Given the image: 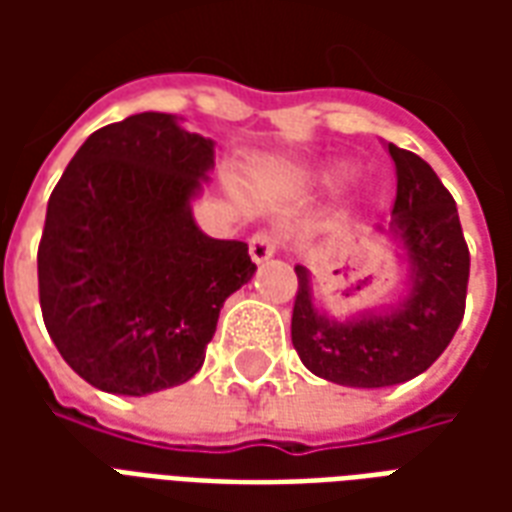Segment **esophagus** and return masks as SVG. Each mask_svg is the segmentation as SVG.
Returning a JSON list of instances; mask_svg holds the SVG:
<instances>
[{
    "label": "esophagus",
    "instance_id": "obj_1",
    "mask_svg": "<svg viewBox=\"0 0 512 512\" xmlns=\"http://www.w3.org/2000/svg\"><path fill=\"white\" fill-rule=\"evenodd\" d=\"M249 255L255 263H266L271 257L277 255V241L266 233H257L252 235V241H249Z\"/></svg>",
    "mask_w": 512,
    "mask_h": 512
}]
</instances>
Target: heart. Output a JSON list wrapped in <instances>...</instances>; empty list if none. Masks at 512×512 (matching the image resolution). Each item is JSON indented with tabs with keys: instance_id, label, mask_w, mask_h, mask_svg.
I'll return each instance as SVG.
<instances>
[{
	"instance_id": "1",
	"label": "heart",
	"mask_w": 512,
	"mask_h": 512,
	"mask_svg": "<svg viewBox=\"0 0 512 512\" xmlns=\"http://www.w3.org/2000/svg\"><path fill=\"white\" fill-rule=\"evenodd\" d=\"M359 178V169L351 161H334L329 167H323L318 172V186H321L326 194H340L345 191L354 180Z\"/></svg>"
}]
</instances>
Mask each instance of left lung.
Wrapping results in <instances>:
<instances>
[{"instance_id": "1", "label": "left lung", "mask_w": 512, "mask_h": 512, "mask_svg": "<svg viewBox=\"0 0 512 512\" xmlns=\"http://www.w3.org/2000/svg\"><path fill=\"white\" fill-rule=\"evenodd\" d=\"M395 161L397 197L389 227L376 233L395 244L406 266L395 304L334 318L323 310L310 268L296 266L299 290L290 337L304 367L354 389L406 384L425 373L458 332L469 282V249L452 194L428 161L384 142Z\"/></svg>"}]
</instances>
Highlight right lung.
<instances>
[{
  "mask_svg": "<svg viewBox=\"0 0 512 512\" xmlns=\"http://www.w3.org/2000/svg\"><path fill=\"white\" fill-rule=\"evenodd\" d=\"M216 142L142 112L87 136L54 186L38 249L40 310L73 373L142 397L200 373L224 301L255 277L244 241L191 205Z\"/></svg>",
  "mask_w": 512,
  "mask_h": 512,
  "instance_id": "right-lung-1",
  "label": "right lung"
}]
</instances>
